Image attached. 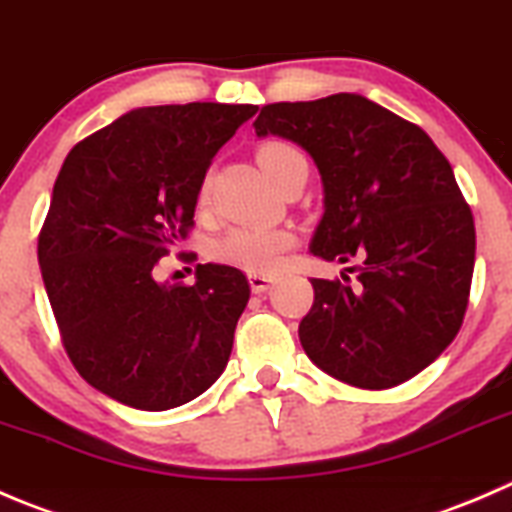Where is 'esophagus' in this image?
Returning a JSON list of instances; mask_svg holds the SVG:
<instances>
[{"mask_svg":"<svg viewBox=\"0 0 512 512\" xmlns=\"http://www.w3.org/2000/svg\"><path fill=\"white\" fill-rule=\"evenodd\" d=\"M249 283H251V291L263 293V291H268V288L273 286V278L271 276H263V273H251Z\"/></svg>","mask_w":512,"mask_h":512,"instance_id":"1","label":"esophagus"}]
</instances>
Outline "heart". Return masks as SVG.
<instances>
[{"mask_svg":"<svg viewBox=\"0 0 512 512\" xmlns=\"http://www.w3.org/2000/svg\"><path fill=\"white\" fill-rule=\"evenodd\" d=\"M296 161H306L298 149L286 141H268L258 149V164L273 181ZM209 194V184L201 186V201ZM296 244V234L283 226H261V224H239L226 231L214 244V258L236 266L249 273H273L281 266L286 251Z\"/></svg>","mask_w":512,"mask_h":512,"instance_id":"obj_1","label":"heart"}]
</instances>
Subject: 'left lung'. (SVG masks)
Wrapping results in <instances>:
<instances>
[{
  "instance_id": "obj_1",
  "label": "left lung",
  "mask_w": 512,
  "mask_h": 512,
  "mask_svg": "<svg viewBox=\"0 0 512 512\" xmlns=\"http://www.w3.org/2000/svg\"><path fill=\"white\" fill-rule=\"evenodd\" d=\"M311 154L323 219L311 254L356 281L313 278L298 326L306 356L338 381L393 388L428 368L460 331L475 266V224L448 159L421 126L361 94L278 101L254 121Z\"/></svg>"
}]
</instances>
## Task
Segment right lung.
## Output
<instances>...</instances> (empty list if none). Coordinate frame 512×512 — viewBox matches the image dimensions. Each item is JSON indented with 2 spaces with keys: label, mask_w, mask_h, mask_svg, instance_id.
Segmentation results:
<instances>
[{
  "label": "right lung",
  "mask_w": 512,
  "mask_h": 512,
  "mask_svg": "<svg viewBox=\"0 0 512 512\" xmlns=\"http://www.w3.org/2000/svg\"><path fill=\"white\" fill-rule=\"evenodd\" d=\"M254 104L144 106L79 141L54 181L39 268L64 348L89 386L169 411L224 373L249 281L199 263L196 281L159 283L154 268L186 239L216 151Z\"/></svg>",
  "instance_id": "right-lung-1"
}]
</instances>
